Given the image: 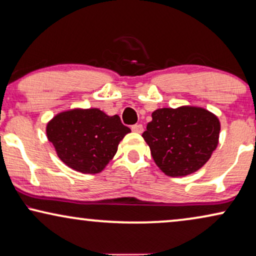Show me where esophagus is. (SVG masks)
I'll return each instance as SVG.
<instances>
[{
	"label": "esophagus",
	"instance_id": "1",
	"mask_svg": "<svg viewBox=\"0 0 256 256\" xmlns=\"http://www.w3.org/2000/svg\"><path fill=\"white\" fill-rule=\"evenodd\" d=\"M132 130L134 132H138V134H141V132H143V126L140 124L132 126Z\"/></svg>",
	"mask_w": 256,
	"mask_h": 256
}]
</instances>
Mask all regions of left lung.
<instances>
[{
    "instance_id": "1",
    "label": "left lung",
    "mask_w": 256,
    "mask_h": 256,
    "mask_svg": "<svg viewBox=\"0 0 256 256\" xmlns=\"http://www.w3.org/2000/svg\"><path fill=\"white\" fill-rule=\"evenodd\" d=\"M142 136L166 176L183 177L208 162L219 142L220 122L202 107L158 108Z\"/></svg>"
}]
</instances>
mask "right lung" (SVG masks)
<instances>
[{
  "instance_id": "obj_1",
  "label": "right lung",
  "mask_w": 256,
  "mask_h": 256,
  "mask_svg": "<svg viewBox=\"0 0 256 256\" xmlns=\"http://www.w3.org/2000/svg\"><path fill=\"white\" fill-rule=\"evenodd\" d=\"M130 132L118 115L99 108H73L58 113L46 124L48 140L60 160L82 174H99L115 156L120 141Z\"/></svg>"
}]
</instances>
